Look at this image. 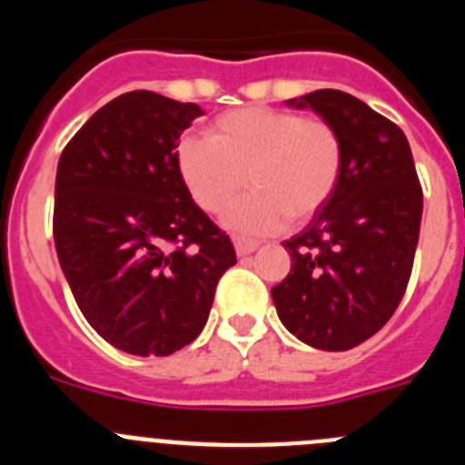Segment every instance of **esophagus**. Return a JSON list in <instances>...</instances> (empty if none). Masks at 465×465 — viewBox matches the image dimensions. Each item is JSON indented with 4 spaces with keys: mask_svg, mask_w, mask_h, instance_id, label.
<instances>
[{
    "mask_svg": "<svg viewBox=\"0 0 465 465\" xmlns=\"http://www.w3.org/2000/svg\"><path fill=\"white\" fill-rule=\"evenodd\" d=\"M232 244H235L237 256H249V253H253L258 249V242L246 240V237H235V240H232Z\"/></svg>",
    "mask_w": 465,
    "mask_h": 465,
    "instance_id": "34e87169",
    "label": "esophagus"
}]
</instances>
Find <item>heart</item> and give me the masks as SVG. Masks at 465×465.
Wrapping results in <instances>:
<instances>
[{
	"mask_svg": "<svg viewBox=\"0 0 465 465\" xmlns=\"http://www.w3.org/2000/svg\"><path fill=\"white\" fill-rule=\"evenodd\" d=\"M342 165L344 143L331 123L270 106L228 111L209 137L176 143V172L207 213L223 212L252 183L223 216L228 228L249 235L274 232L289 216L310 219L335 193Z\"/></svg>",
	"mask_w": 465,
	"mask_h": 465,
	"instance_id": "heart-1",
	"label": "heart"
}]
</instances>
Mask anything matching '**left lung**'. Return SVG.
<instances>
[{
  "label": "left lung",
  "instance_id": "left-lung-1",
  "mask_svg": "<svg viewBox=\"0 0 465 465\" xmlns=\"http://www.w3.org/2000/svg\"><path fill=\"white\" fill-rule=\"evenodd\" d=\"M312 109L344 143L338 188L298 235L283 242L291 272L272 289L279 322L300 342L347 351L372 338L408 289L424 195L408 137L342 90H314Z\"/></svg>",
  "mask_w": 465,
  "mask_h": 465
}]
</instances>
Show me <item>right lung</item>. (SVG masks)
Segmentation results:
<instances>
[{
	"label": "right lung",
	"instance_id": "add662e5",
	"mask_svg": "<svg viewBox=\"0 0 465 465\" xmlns=\"http://www.w3.org/2000/svg\"><path fill=\"white\" fill-rule=\"evenodd\" d=\"M203 114L133 90L94 111L57 163V261L90 326L127 354L191 344L237 262L176 172L179 137Z\"/></svg>",
	"mask_w": 465,
	"mask_h": 465
}]
</instances>
